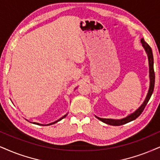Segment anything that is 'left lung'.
Here are the masks:
<instances>
[{
  "label": "left lung",
  "instance_id": "left-lung-1",
  "mask_svg": "<svg viewBox=\"0 0 160 160\" xmlns=\"http://www.w3.org/2000/svg\"><path fill=\"white\" fill-rule=\"evenodd\" d=\"M141 43L142 44V47L145 49V52H146L148 55V64H149V77H150V87L148 92L147 96L145 98V101L142 103V104L139 107L138 109L136 110L135 112H133V113L130 114L129 116H128L127 117L124 118L122 119H102V118L96 116L98 119H99L100 121L103 122L104 123L108 124L110 125H113V126H119L124 125V124L128 123L133 120L137 119V117H139L140 116V114L142 113V111L145 109V106L147 105L148 102L150 98H151V95H152L153 89H154V84H155V73H154V70H153V52L152 50H151V47L145 42L144 38L141 39Z\"/></svg>",
  "mask_w": 160,
  "mask_h": 160
}]
</instances>
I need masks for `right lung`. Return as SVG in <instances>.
<instances>
[{"instance_id": "obj_1", "label": "right lung", "mask_w": 160, "mask_h": 160, "mask_svg": "<svg viewBox=\"0 0 160 160\" xmlns=\"http://www.w3.org/2000/svg\"><path fill=\"white\" fill-rule=\"evenodd\" d=\"M67 115H68V114H66V115H64V116H62V118H60V119H58L57 120V121H56V122H52V123H50V124H48V125H41V124H39V123H36V122H33V124H36V125H52V124H55V123H56V122H59L60 121V120H62V119H64V118H65L67 116Z\"/></svg>"}]
</instances>
